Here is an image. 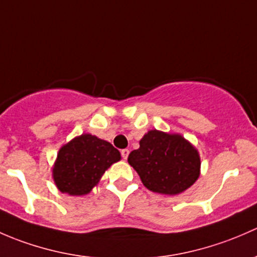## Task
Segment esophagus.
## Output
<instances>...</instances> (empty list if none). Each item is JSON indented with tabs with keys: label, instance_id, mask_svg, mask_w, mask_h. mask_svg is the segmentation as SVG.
<instances>
[{
	"label": "esophagus",
	"instance_id": "1",
	"mask_svg": "<svg viewBox=\"0 0 257 257\" xmlns=\"http://www.w3.org/2000/svg\"><path fill=\"white\" fill-rule=\"evenodd\" d=\"M128 153H130V151L127 150V148H125V150H121V155H122L123 160H127Z\"/></svg>",
	"mask_w": 257,
	"mask_h": 257
}]
</instances>
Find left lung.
I'll return each instance as SVG.
<instances>
[{
  "label": "left lung",
  "mask_w": 257,
  "mask_h": 257,
  "mask_svg": "<svg viewBox=\"0 0 257 257\" xmlns=\"http://www.w3.org/2000/svg\"><path fill=\"white\" fill-rule=\"evenodd\" d=\"M128 165L139 173L147 189L178 195L200 176L198 150L179 134L150 130L140 147L128 155Z\"/></svg>",
  "instance_id": "8db88e82"
}]
</instances>
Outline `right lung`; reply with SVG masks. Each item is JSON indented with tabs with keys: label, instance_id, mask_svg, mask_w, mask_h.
<instances>
[{
	"label": "right lung",
	"instance_id": "obj_1",
	"mask_svg": "<svg viewBox=\"0 0 257 257\" xmlns=\"http://www.w3.org/2000/svg\"><path fill=\"white\" fill-rule=\"evenodd\" d=\"M120 160V152L110 142L83 134L60 147L52 169L53 181L62 193L89 194L105 171Z\"/></svg>",
	"mask_w": 257,
	"mask_h": 257
}]
</instances>
